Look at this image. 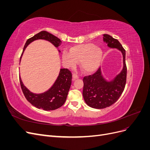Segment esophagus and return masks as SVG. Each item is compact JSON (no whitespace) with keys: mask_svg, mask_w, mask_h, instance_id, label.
<instances>
[{"mask_svg":"<svg viewBox=\"0 0 150 150\" xmlns=\"http://www.w3.org/2000/svg\"><path fill=\"white\" fill-rule=\"evenodd\" d=\"M79 76L78 74H74L73 75H72V79H73L74 81L77 79H79Z\"/></svg>","mask_w":150,"mask_h":150,"instance_id":"1","label":"esophagus"}]
</instances>
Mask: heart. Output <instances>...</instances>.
Here are the masks:
<instances>
[{
    "instance_id": "b5f03b06",
    "label": "heart",
    "mask_w": 150,
    "mask_h": 150,
    "mask_svg": "<svg viewBox=\"0 0 150 150\" xmlns=\"http://www.w3.org/2000/svg\"><path fill=\"white\" fill-rule=\"evenodd\" d=\"M103 57L102 50L93 44L78 45L71 48L70 52L62 54L63 61L69 67H74L80 62L81 69L85 72H91L99 67Z\"/></svg>"
}]
</instances>
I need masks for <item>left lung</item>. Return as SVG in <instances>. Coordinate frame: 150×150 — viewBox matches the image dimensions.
I'll use <instances>...</instances> for the list:
<instances>
[{
	"mask_svg": "<svg viewBox=\"0 0 150 150\" xmlns=\"http://www.w3.org/2000/svg\"><path fill=\"white\" fill-rule=\"evenodd\" d=\"M103 40L108 47L116 48L123 56V68L120 73L111 81L103 78L101 68L92 75L84 76L83 95L86 103L95 109H103L117 101L125 89L126 83L127 67L125 62L126 51L121 43L108 34L103 35Z\"/></svg>",
	"mask_w": 150,
	"mask_h": 150,
	"instance_id": "8db88e82",
	"label": "left lung"
}]
</instances>
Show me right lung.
<instances>
[{
    "instance_id": "1",
    "label": "right lung",
    "mask_w": 150,
    "mask_h": 150,
    "mask_svg": "<svg viewBox=\"0 0 150 150\" xmlns=\"http://www.w3.org/2000/svg\"><path fill=\"white\" fill-rule=\"evenodd\" d=\"M38 39L48 40L56 47H58L61 44V40L55 35L43 30L28 39L24 45L22 55L26 47L34 40ZM19 81L24 96L31 104L38 109L52 111L61 107L64 104L72 83V73L68 69H61L58 78L53 86L47 91L42 94L31 93L22 83L21 78H19Z\"/></svg>"
}]
</instances>
